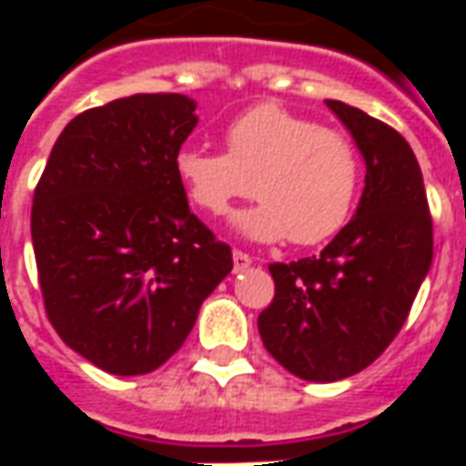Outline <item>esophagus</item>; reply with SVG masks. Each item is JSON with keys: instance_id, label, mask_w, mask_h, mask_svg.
Instances as JSON below:
<instances>
[{"instance_id": "obj_1", "label": "esophagus", "mask_w": 466, "mask_h": 466, "mask_svg": "<svg viewBox=\"0 0 466 466\" xmlns=\"http://www.w3.org/2000/svg\"><path fill=\"white\" fill-rule=\"evenodd\" d=\"M232 259H234V272H244L249 264H252V257L242 249H234L232 252Z\"/></svg>"}]
</instances>
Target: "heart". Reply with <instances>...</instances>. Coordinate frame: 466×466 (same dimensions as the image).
Listing matches in <instances>:
<instances>
[{"instance_id": "1", "label": "heart", "mask_w": 466, "mask_h": 466, "mask_svg": "<svg viewBox=\"0 0 466 466\" xmlns=\"http://www.w3.org/2000/svg\"><path fill=\"white\" fill-rule=\"evenodd\" d=\"M224 152L182 147L174 174L194 207L224 217L237 199L254 209L237 217V229L254 242L312 247L350 219L360 192L361 159L350 137L317 119L262 102L224 129Z\"/></svg>"}]
</instances>
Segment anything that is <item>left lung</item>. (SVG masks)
Masks as SVG:
<instances>
[{"instance_id":"8db88e82","label":"left lung","mask_w":466,"mask_h":466,"mask_svg":"<svg viewBox=\"0 0 466 466\" xmlns=\"http://www.w3.org/2000/svg\"><path fill=\"white\" fill-rule=\"evenodd\" d=\"M327 106L367 164L360 207L317 257L269 264L274 299L257 319L267 351L307 381L370 367L407 322L431 264L430 204L407 139L357 106Z\"/></svg>"}]
</instances>
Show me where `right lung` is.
Listing matches in <instances>:
<instances>
[{"label": "right lung", "instance_id": "1", "mask_svg": "<svg viewBox=\"0 0 466 466\" xmlns=\"http://www.w3.org/2000/svg\"><path fill=\"white\" fill-rule=\"evenodd\" d=\"M184 95L86 109L52 147L32 204L39 287L66 347L119 377L162 367L232 249L187 204L174 157L197 127Z\"/></svg>", "mask_w": 466, "mask_h": 466}]
</instances>
